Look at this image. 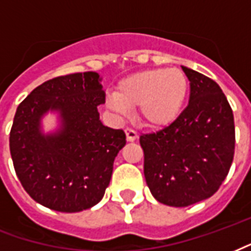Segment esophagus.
Returning a JSON list of instances; mask_svg holds the SVG:
<instances>
[{"label": "esophagus", "instance_id": "esophagus-1", "mask_svg": "<svg viewBox=\"0 0 251 251\" xmlns=\"http://www.w3.org/2000/svg\"><path fill=\"white\" fill-rule=\"evenodd\" d=\"M125 134L127 142H134L135 140H138V134H137L134 130H131V129H126Z\"/></svg>", "mask_w": 251, "mask_h": 251}]
</instances>
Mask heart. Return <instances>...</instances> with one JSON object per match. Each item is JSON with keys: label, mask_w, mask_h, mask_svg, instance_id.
I'll use <instances>...</instances> for the list:
<instances>
[{"label": "heart", "mask_w": 251, "mask_h": 251, "mask_svg": "<svg viewBox=\"0 0 251 251\" xmlns=\"http://www.w3.org/2000/svg\"><path fill=\"white\" fill-rule=\"evenodd\" d=\"M189 93V81L179 69H148L118 82L106 100L107 107L125 117L137 107L140 121L151 129H165L182 113Z\"/></svg>", "instance_id": "1"}]
</instances>
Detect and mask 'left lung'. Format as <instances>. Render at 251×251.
Returning <instances> with one entry per match:
<instances>
[{
	"label": "left lung",
	"mask_w": 251,
	"mask_h": 251,
	"mask_svg": "<svg viewBox=\"0 0 251 251\" xmlns=\"http://www.w3.org/2000/svg\"><path fill=\"white\" fill-rule=\"evenodd\" d=\"M190 81L189 105L176 122L140 137L144 174L158 202L185 207L210 198L234 157V117L218 83L182 66Z\"/></svg>",
	"instance_id": "8db88e82"
}]
</instances>
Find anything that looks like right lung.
I'll list each match as a JSON object with an SVG mask.
<instances>
[{"instance_id":"obj_1","label":"right lung","mask_w":251,"mask_h":251,"mask_svg":"<svg viewBox=\"0 0 251 251\" xmlns=\"http://www.w3.org/2000/svg\"><path fill=\"white\" fill-rule=\"evenodd\" d=\"M101 81L96 72L61 75L37 86L17 107L9 140L17 177L34 201L51 210L77 213L97 205L126 145L124 131L100 120ZM48 112L57 114L59 125L45 133Z\"/></svg>"}]
</instances>
